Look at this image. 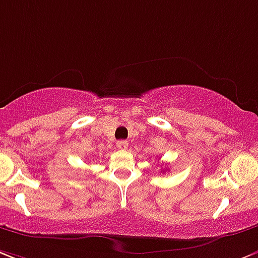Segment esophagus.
Instances as JSON below:
<instances>
[{"mask_svg": "<svg viewBox=\"0 0 258 258\" xmlns=\"http://www.w3.org/2000/svg\"><path fill=\"white\" fill-rule=\"evenodd\" d=\"M116 147H118V149H127V147H128V143L125 142V140H119L118 143H116Z\"/></svg>", "mask_w": 258, "mask_h": 258, "instance_id": "esophagus-1", "label": "esophagus"}]
</instances>
